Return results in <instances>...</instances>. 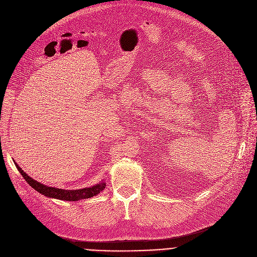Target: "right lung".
<instances>
[{
    "mask_svg": "<svg viewBox=\"0 0 257 257\" xmlns=\"http://www.w3.org/2000/svg\"><path fill=\"white\" fill-rule=\"evenodd\" d=\"M14 164L17 168V170L20 172L22 177L25 179V181L28 183V184L38 192L41 194L50 197V198H55V199H60V200H66V201H78L81 199H86L93 197L100 193L106 186L105 181L102 179L97 184L90 186V187H85L82 189H75V190H66V189H59L51 186H47L45 184H42V183L38 182L36 180L32 179L29 177L14 161Z\"/></svg>",
    "mask_w": 257,
    "mask_h": 257,
    "instance_id": "1",
    "label": "right lung"
}]
</instances>
